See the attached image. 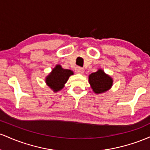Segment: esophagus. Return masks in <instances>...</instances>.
Instances as JSON below:
<instances>
[{"instance_id":"1","label":"esophagus","mask_w":150,"mask_h":150,"mask_svg":"<svg viewBox=\"0 0 150 150\" xmlns=\"http://www.w3.org/2000/svg\"><path fill=\"white\" fill-rule=\"evenodd\" d=\"M84 69L82 68H80V67H77L76 69H75V72L78 74H83L84 73Z\"/></svg>"}]
</instances>
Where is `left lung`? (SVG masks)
Here are the masks:
<instances>
[{
	"label": "left lung",
	"instance_id": "1",
	"mask_svg": "<svg viewBox=\"0 0 150 150\" xmlns=\"http://www.w3.org/2000/svg\"><path fill=\"white\" fill-rule=\"evenodd\" d=\"M89 82L94 93L101 94L112 87L113 79L105 73L104 70L99 69L89 75Z\"/></svg>",
	"mask_w": 150,
	"mask_h": 150
}]
</instances>
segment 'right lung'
<instances>
[{
  "label": "right lung",
  "instance_id": "right-lung-1",
  "mask_svg": "<svg viewBox=\"0 0 150 150\" xmlns=\"http://www.w3.org/2000/svg\"><path fill=\"white\" fill-rule=\"evenodd\" d=\"M72 75H73L72 70L63 69L61 65H57L46 77V83L53 92H58L64 87V85Z\"/></svg>",
  "mask_w": 150,
  "mask_h": 150
}]
</instances>
